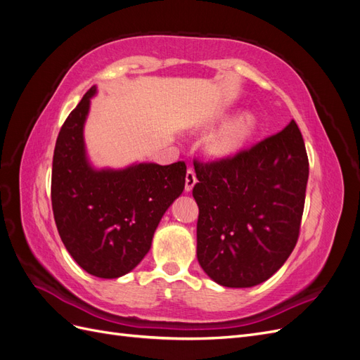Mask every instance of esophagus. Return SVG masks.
I'll list each match as a JSON object with an SVG mask.
<instances>
[{
  "label": "esophagus",
  "mask_w": 360,
  "mask_h": 360,
  "mask_svg": "<svg viewBox=\"0 0 360 360\" xmlns=\"http://www.w3.org/2000/svg\"><path fill=\"white\" fill-rule=\"evenodd\" d=\"M195 183H197V174H195V171L192 168H188L186 171V183H184V189H186L188 192L192 191V188L195 186Z\"/></svg>",
  "instance_id": "34e87169"
}]
</instances>
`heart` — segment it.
Listing matches in <instances>:
<instances>
[{"instance_id": "b5f03b06", "label": "heart", "mask_w": 360, "mask_h": 360, "mask_svg": "<svg viewBox=\"0 0 360 360\" xmlns=\"http://www.w3.org/2000/svg\"><path fill=\"white\" fill-rule=\"evenodd\" d=\"M255 118L249 114L238 115L237 118L226 123L212 144V151L216 156H231L254 134Z\"/></svg>"}]
</instances>
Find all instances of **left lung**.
<instances>
[{
    "instance_id": "obj_1",
    "label": "left lung",
    "mask_w": 360,
    "mask_h": 360,
    "mask_svg": "<svg viewBox=\"0 0 360 360\" xmlns=\"http://www.w3.org/2000/svg\"><path fill=\"white\" fill-rule=\"evenodd\" d=\"M193 167L200 266L224 287L267 281L300 233L309 162L296 122L233 156L193 160Z\"/></svg>"
}]
</instances>
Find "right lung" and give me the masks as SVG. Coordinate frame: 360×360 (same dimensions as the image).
<instances>
[{"label": "right lung", "instance_id": "right-lung-1", "mask_svg": "<svg viewBox=\"0 0 360 360\" xmlns=\"http://www.w3.org/2000/svg\"><path fill=\"white\" fill-rule=\"evenodd\" d=\"M94 94L91 86L60 129L51 201L72 258L86 274L112 279L129 274L150 250L163 213L184 189L186 163L93 169L85 156L84 123Z\"/></svg>", "mask_w": 360, "mask_h": 360}]
</instances>
